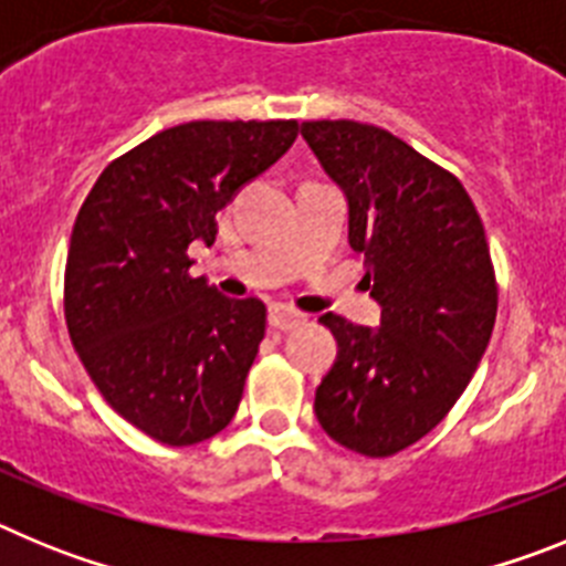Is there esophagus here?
<instances>
[{"label": "esophagus", "instance_id": "34e87169", "mask_svg": "<svg viewBox=\"0 0 566 566\" xmlns=\"http://www.w3.org/2000/svg\"><path fill=\"white\" fill-rule=\"evenodd\" d=\"M303 319H306V314L294 312L292 306H283V303H274V306H269V326L280 328V332L297 328Z\"/></svg>", "mask_w": 566, "mask_h": 566}]
</instances>
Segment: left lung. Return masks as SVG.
<instances>
[{
  "instance_id": "8db88e82",
  "label": "left lung",
  "mask_w": 566,
  "mask_h": 566,
  "mask_svg": "<svg viewBox=\"0 0 566 566\" xmlns=\"http://www.w3.org/2000/svg\"><path fill=\"white\" fill-rule=\"evenodd\" d=\"M317 161L348 198V243L382 326L319 323L337 359L314 397L323 431L363 457H394L451 411L499 308L482 218L457 175L374 124L303 122Z\"/></svg>"
}]
</instances>
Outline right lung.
<instances>
[{
	"label": "right lung",
	"instance_id": "1",
	"mask_svg": "<svg viewBox=\"0 0 566 566\" xmlns=\"http://www.w3.org/2000/svg\"><path fill=\"white\" fill-rule=\"evenodd\" d=\"M297 122H189L107 164L78 209L64 319L115 413L172 448L221 433L266 334L258 297L189 274L192 240L297 138Z\"/></svg>",
	"mask_w": 566,
	"mask_h": 566
}]
</instances>
